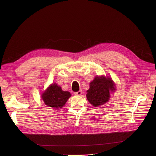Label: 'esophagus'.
<instances>
[{
	"instance_id": "esophagus-1",
	"label": "esophagus",
	"mask_w": 156,
	"mask_h": 156,
	"mask_svg": "<svg viewBox=\"0 0 156 156\" xmlns=\"http://www.w3.org/2000/svg\"><path fill=\"white\" fill-rule=\"evenodd\" d=\"M82 94V90H79V91L74 92V94L76 95H80Z\"/></svg>"
}]
</instances>
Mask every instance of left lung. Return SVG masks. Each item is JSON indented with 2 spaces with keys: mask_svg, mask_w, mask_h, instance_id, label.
Instances as JSON below:
<instances>
[{
  "mask_svg": "<svg viewBox=\"0 0 156 156\" xmlns=\"http://www.w3.org/2000/svg\"><path fill=\"white\" fill-rule=\"evenodd\" d=\"M115 90V83L111 79L97 76L90 83V88L87 90V97L93 106H100L109 101L110 90Z\"/></svg>",
  "mask_w": 156,
  "mask_h": 156,
  "instance_id": "obj_1",
  "label": "left lung"
}]
</instances>
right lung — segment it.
Segmentation results:
<instances>
[{
  "mask_svg": "<svg viewBox=\"0 0 156 156\" xmlns=\"http://www.w3.org/2000/svg\"><path fill=\"white\" fill-rule=\"evenodd\" d=\"M70 97L69 92L62 90L55 83L50 85L42 95L45 104L55 109L62 108Z\"/></svg>",
  "mask_w": 156,
  "mask_h": 156,
  "instance_id": "add662e5",
  "label": "right lung"
}]
</instances>
